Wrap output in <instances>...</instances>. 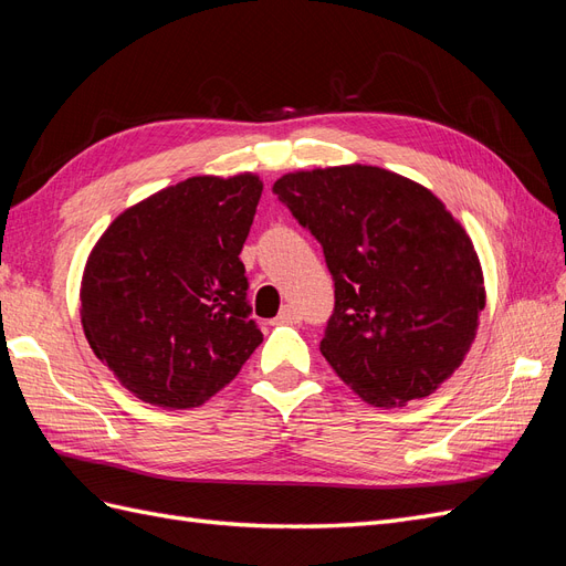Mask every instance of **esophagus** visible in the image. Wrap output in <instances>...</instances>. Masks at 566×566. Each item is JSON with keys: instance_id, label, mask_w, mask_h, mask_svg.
I'll list each match as a JSON object with an SVG mask.
<instances>
[{"instance_id": "1", "label": "esophagus", "mask_w": 566, "mask_h": 566, "mask_svg": "<svg viewBox=\"0 0 566 566\" xmlns=\"http://www.w3.org/2000/svg\"><path fill=\"white\" fill-rule=\"evenodd\" d=\"M300 321V314H297V310L295 306H283L281 310V314L273 318V323L276 325H285V323H297Z\"/></svg>"}]
</instances>
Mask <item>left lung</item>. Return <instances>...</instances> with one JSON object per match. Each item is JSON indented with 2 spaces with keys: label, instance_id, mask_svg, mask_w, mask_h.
I'll use <instances>...</instances> for the list:
<instances>
[{
  "label": "left lung",
  "instance_id": "obj_1",
  "mask_svg": "<svg viewBox=\"0 0 566 566\" xmlns=\"http://www.w3.org/2000/svg\"><path fill=\"white\" fill-rule=\"evenodd\" d=\"M323 245L335 312L321 354L378 408L434 394L486 304L472 238L430 188L375 165L283 175L271 188Z\"/></svg>",
  "mask_w": 566,
  "mask_h": 566
}]
</instances>
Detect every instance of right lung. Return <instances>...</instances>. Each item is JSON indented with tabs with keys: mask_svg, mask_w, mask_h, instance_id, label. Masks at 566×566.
I'll return each mask as SVG.
<instances>
[{
	"mask_svg": "<svg viewBox=\"0 0 566 566\" xmlns=\"http://www.w3.org/2000/svg\"><path fill=\"white\" fill-rule=\"evenodd\" d=\"M262 179L191 177L117 214L80 285L92 352L136 399L193 408L224 389L264 339L238 260Z\"/></svg>",
	"mask_w": 566,
	"mask_h": 566,
	"instance_id": "add662e5",
	"label": "right lung"
}]
</instances>
